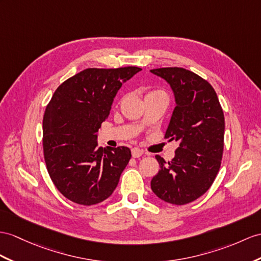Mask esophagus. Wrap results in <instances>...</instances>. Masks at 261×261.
<instances>
[{"label":"esophagus","mask_w":261,"mask_h":261,"mask_svg":"<svg viewBox=\"0 0 261 261\" xmlns=\"http://www.w3.org/2000/svg\"><path fill=\"white\" fill-rule=\"evenodd\" d=\"M142 155H143V150L142 149H139L137 147L132 149V156L134 157V158H138V157H141Z\"/></svg>","instance_id":"34e87169"}]
</instances>
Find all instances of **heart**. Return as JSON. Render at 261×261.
Returning a JSON list of instances; mask_svg holds the SVG:
<instances>
[{
    "mask_svg": "<svg viewBox=\"0 0 261 261\" xmlns=\"http://www.w3.org/2000/svg\"><path fill=\"white\" fill-rule=\"evenodd\" d=\"M157 93H163V92H161V91H152V92H150L148 95H151V94H157Z\"/></svg>",
    "mask_w": 261,
    "mask_h": 261,
    "instance_id": "1",
    "label": "heart"
}]
</instances>
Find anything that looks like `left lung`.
Instances as JSON below:
<instances>
[{
	"mask_svg": "<svg viewBox=\"0 0 261 261\" xmlns=\"http://www.w3.org/2000/svg\"><path fill=\"white\" fill-rule=\"evenodd\" d=\"M174 92L176 107L165 138L178 142L175 157L156 155L160 171L150 187L162 200L185 205L204 195L217 176L224 151L225 117L213 86L181 67L150 69Z\"/></svg>",
	"mask_w": 261,
	"mask_h": 261,
	"instance_id": "left-lung-1",
	"label": "left lung"
}]
</instances>
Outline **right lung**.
Wrapping results in <instances>:
<instances>
[{"instance_id": "add662e5", "label": "right lung", "mask_w": 261, "mask_h": 261, "mask_svg": "<svg viewBox=\"0 0 261 261\" xmlns=\"http://www.w3.org/2000/svg\"><path fill=\"white\" fill-rule=\"evenodd\" d=\"M142 68H86L57 87L43 117L44 160L59 192L91 206L117 187L132 154L125 146L97 147V132L109 117L123 83Z\"/></svg>"}]
</instances>
